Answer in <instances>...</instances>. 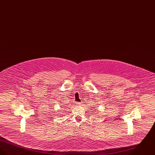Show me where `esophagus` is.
<instances>
[{"instance_id":"1","label":"esophagus","mask_w":155,"mask_h":155,"mask_svg":"<svg viewBox=\"0 0 155 155\" xmlns=\"http://www.w3.org/2000/svg\"><path fill=\"white\" fill-rule=\"evenodd\" d=\"M75 104H76V106H80V105H81V103H80V102H76Z\"/></svg>"}]
</instances>
